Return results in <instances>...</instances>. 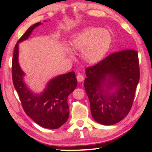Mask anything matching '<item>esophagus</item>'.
<instances>
[{
    "label": "esophagus",
    "instance_id": "obj_1",
    "mask_svg": "<svg viewBox=\"0 0 152 152\" xmlns=\"http://www.w3.org/2000/svg\"><path fill=\"white\" fill-rule=\"evenodd\" d=\"M76 78H77V80L79 82H81L84 80V76L80 74H78V75L76 76Z\"/></svg>",
    "mask_w": 152,
    "mask_h": 152
}]
</instances>
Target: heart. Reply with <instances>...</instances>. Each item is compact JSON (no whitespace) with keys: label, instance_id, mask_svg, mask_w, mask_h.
I'll return each instance as SVG.
<instances>
[{"label":"heart","instance_id":"obj_1","mask_svg":"<svg viewBox=\"0 0 152 152\" xmlns=\"http://www.w3.org/2000/svg\"><path fill=\"white\" fill-rule=\"evenodd\" d=\"M111 42L110 33L100 27L86 28L74 35L71 39L73 48L82 51L84 59L89 63L99 60L109 50Z\"/></svg>","mask_w":152,"mask_h":152}]
</instances>
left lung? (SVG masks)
<instances>
[{"instance_id": "left-lung-1", "label": "left lung", "mask_w": 152, "mask_h": 152, "mask_svg": "<svg viewBox=\"0 0 152 152\" xmlns=\"http://www.w3.org/2000/svg\"><path fill=\"white\" fill-rule=\"evenodd\" d=\"M84 88L94 120L112 125L127 116L132 109L140 80L138 53L124 50L111 53L86 69Z\"/></svg>"}]
</instances>
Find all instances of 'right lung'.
<instances>
[{"label": "right lung", "mask_w": 152, "mask_h": 152, "mask_svg": "<svg viewBox=\"0 0 152 152\" xmlns=\"http://www.w3.org/2000/svg\"><path fill=\"white\" fill-rule=\"evenodd\" d=\"M45 22V21H44ZM38 22L31 26L15 45L12 60V82L26 114L39 126L47 129H58L68 119V96L77 86L75 72L61 74L48 82L44 91L35 94L24 82L23 71L19 64V43L27 39Z\"/></svg>", "instance_id": "1"}]
</instances>
